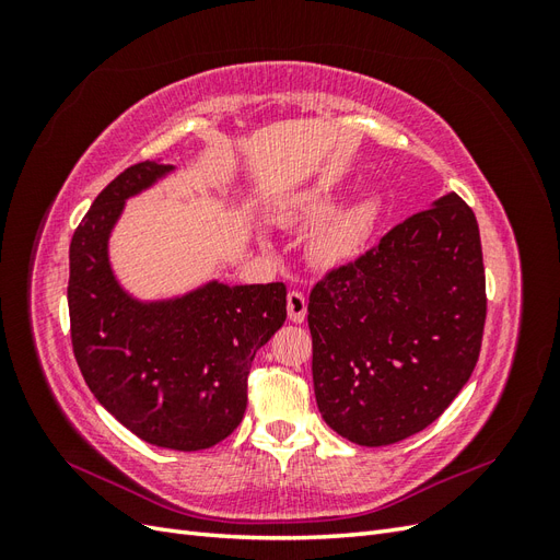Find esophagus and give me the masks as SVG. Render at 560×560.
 <instances>
[{
	"label": "esophagus",
	"mask_w": 560,
	"mask_h": 560,
	"mask_svg": "<svg viewBox=\"0 0 560 560\" xmlns=\"http://www.w3.org/2000/svg\"><path fill=\"white\" fill-rule=\"evenodd\" d=\"M287 313H290V319L301 325L303 319H306L308 313V299L303 292H290L287 294Z\"/></svg>",
	"instance_id": "obj_1"
}]
</instances>
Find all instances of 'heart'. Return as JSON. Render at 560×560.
Wrapping results in <instances>:
<instances>
[{
    "mask_svg": "<svg viewBox=\"0 0 560 560\" xmlns=\"http://www.w3.org/2000/svg\"><path fill=\"white\" fill-rule=\"evenodd\" d=\"M336 196L325 186L303 191L276 210V222L284 229L320 222L308 235V257L319 268H338L358 259L376 231L381 200L364 196L334 210Z\"/></svg>",
    "mask_w": 560,
    "mask_h": 560,
    "instance_id": "obj_1",
    "label": "heart"
}]
</instances>
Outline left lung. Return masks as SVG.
I'll use <instances>...</instances> for the list:
<instances>
[{
    "mask_svg": "<svg viewBox=\"0 0 560 560\" xmlns=\"http://www.w3.org/2000/svg\"><path fill=\"white\" fill-rule=\"evenodd\" d=\"M483 322L477 217L446 194L313 287L308 327L322 418L360 446L425 430L477 366Z\"/></svg>",
    "mask_w": 560,
    "mask_h": 560,
    "instance_id": "left-lung-1",
    "label": "left lung"
}]
</instances>
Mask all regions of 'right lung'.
I'll use <instances>...</instances> for the list:
<instances>
[{"label": "right lung", "mask_w": 560, "mask_h": 560, "mask_svg": "<svg viewBox=\"0 0 560 560\" xmlns=\"http://www.w3.org/2000/svg\"><path fill=\"white\" fill-rule=\"evenodd\" d=\"M175 173L144 161L107 184L70 245L72 348L83 381L142 442L202 451L226 439L247 409L254 354L287 317V287L210 280L173 299L124 290L109 238L126 200Z\"/></svg>", "instance_id": "1"}]
</instances>
